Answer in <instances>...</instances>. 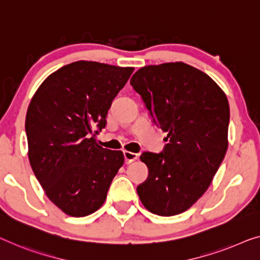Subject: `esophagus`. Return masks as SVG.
Segmentation results:
<instances>
[{
  "label": "esophagus",
  "mask_w": 260,
  "mask_h": 260,
  "mask_svg": "<svg viewBox=\"0 0 260 260\" xmlns=\"http://www.w3.org/2000/svg\"><path fill=\"white\" fill-rule=\"evenodd\" d=\"M123 156H125V162L127 165H128V164H132V162L137 160L138 154L128 152V150H123Z\"/></svg>",
  "instance_id": "34e87169"
}]
</instances>
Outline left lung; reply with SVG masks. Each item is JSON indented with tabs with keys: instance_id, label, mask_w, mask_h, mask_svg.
Wrapping results in <instances>:
<instances>
[{
	"instance_id": "left-lung-1",
	"label": "left lung",
	"mask_w": 260,
	"mask_h": 260,
	"mask_svg": "<svg viewBox=\"0 0 260 260\" xmlns=\"http://www.w3.org/2000/svg\"><path fill=\"white\" fill-rule=\"evenodd\" d=\"M131 85L168 141L161 153L141 154L148 177L138 195L155 215H179L207 191L225 156L228 98L207 73L182 61L143 67Z\"/></svg>"
}]
</instances>
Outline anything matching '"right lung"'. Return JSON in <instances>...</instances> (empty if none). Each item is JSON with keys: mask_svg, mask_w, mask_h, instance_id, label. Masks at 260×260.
I'll return each mask as SVG.
<instances>
[{"mask_svg": "<svg viewBox=\"0 0 260 260\" xmlns=\"http://www.w3.org/2000/svg\"><path fill=\"white\" fill-rule=\"evenodd\" d=\"M133 71L75 61L51 73L31 99L25 118L30 166L45 195L69 216L98 210L123 165L121 150L103 148L95 135Z\"/></svg>", "mask_w": 260, "mask_h": 260, "instance_id": "right-lung-1", "label": "right lung"}]
</instances>
